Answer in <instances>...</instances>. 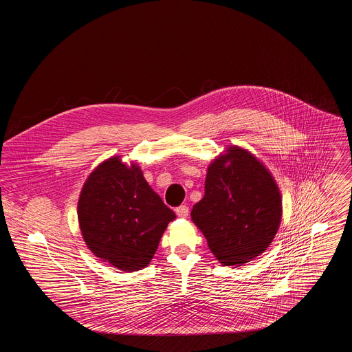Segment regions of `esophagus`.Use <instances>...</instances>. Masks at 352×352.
<instances>
[{
    "label": "esophagus",
    "instance_id": "1",
    "mask_svg": "<svg viewBox=\"0 0 352 352\" xmlns=\"http://www.w3.org/2000/svg\"><path fill=\"white\" fill-rule=\"evenodd\" d=\"M175 213H177V216H178V217H181V219H186V217L189 216V208H188V206H185V205H182V206H179V208H177V209H175Z\"/></svg>",
    "mask_w": 352,
    "mask_h": 352
}]
</instances>
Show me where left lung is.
Returning a JSON list of instances; mask_svg holds the SVG:
<instances>
[{
	"mask_svg": "<svg viewBox=\"0 0 352 352\" xmlns=\"http://www.w3.org/2000/svg\"><path fill=\"white\" fill-rule=\"evenodd\" d=\"M283 216L280 188L248 148L228 144L208 166L205 196L190 212L193 224L224 266H243L273 242Z\"/></svg>",
	"mask_w": 352,
	"mask_h": 352,
	"instance_id": "1",
	"label": "left lung"
}]
</instances>
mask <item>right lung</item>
Returning <instances> with one entry per match:
<instances>
[{"label":"right lung","mask_w":352,"mask_h":352,"mask_svg":"<svg viewBox=\"0 0 352 352\" xmlns=\"http://www.w3.org/2000/svg\"><path fill=\"white\" fill-rule=\"evenodd\" d=\"M175 213L143 177L135 162L113 156L86 178L78 221L85 243L102 262L122 272H136L152 262Z\"/></svg>","instance_id":"obj_1"}]
</instances>
